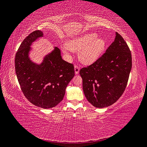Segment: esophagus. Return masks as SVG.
Masks as SVG:
<instances>
[{"mask_svg": "<svg viewBox=\"0 0 147 147\" xmlns=\"http://www.w3.org/2000/svg\"><path fill=\"white\" fill-rule=\"evenodd\" d=\"M80 71V67L78 65H75V72L76 74H78L79 73Z\"/></svg>", "mask_w": 147, "mask_h": 147, "instance_id": "34e87169", "label": "esophagus"}]
</instances>
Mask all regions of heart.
<instances>
[{
  "instance_id": "1",
  "label": "heart",
  "mask_w": 147,
  "mask_h": 147,
  "mask_svg": "<svg viewBox=\"0 0 147 147\" xmlns=\"http://www.w3.org/2000/svg\"><path fill=\"white\" fill-rule=\"evenodd\" d=\"M97 37L96 33L83 35L69 42L67 47L72 51H79L78 56L83 63L91 64L99 58L106 47L105 40Z\"/></svg>"
}]
</instances>
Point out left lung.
<instances>
[{
  "label": "left lung",
  "mask_w": 147,
  "mask_h": 147,
  "mask_svg": "<svg viewBox=\"0 0 147 147\" xmlns=\"http://www.w3.org/2000/svg\"><path fill=\"white\" fill-rule=\"evenodd\" d=\"M132 68V55L123 37L114 42L95 62L80 70L83 90L89 102L104 108L116 102L126 88Z\"/></svg>",
  "instance_id": "8db88e82"
}]
</instances>
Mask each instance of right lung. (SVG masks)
Here are the masks:
<instances>
[{
  "label": "right lung",
  "mask_w": 147,
  "mask_h": 147,
  "mask_svg": "<svg viewBox=\"0 0 147 147\" xmlns=\"http://www.w3.org/2000/svg\"><path fill=\"white\" fill-rule=\"evenodd\" d=\"M42 36L43 32L37 30L24 38L16 53L15 65L18 80L26 99L35 106L47 109L63 100L75 70L73 64L62 59L57 47L46 56L40 65L30 61V45Z\"/></svg>",
  "instance_id": "1"
}]
</instances>
